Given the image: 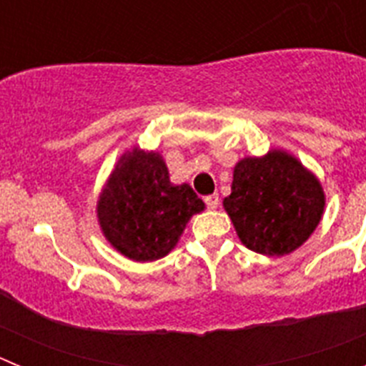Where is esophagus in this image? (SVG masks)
<instances>
[{
    "mask_svg": "<svg viewBox=\"0 0 366 366\" xmlns=\"http://www.w3.org/2000/svg\"><path fill=\"white\" fill-rule=\"evenodd\" d=\"M205 203H207V207L211 209V211H214V209H218V205H219V196L218 194H211V196H207L205 198Z\"/></svg>",
    "mask_w": 366,
    "mask_h": 366,
    "instance_id": "1",
    "label": "esophagus"
}]
</instances>
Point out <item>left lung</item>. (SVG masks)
<instances>
[{
	"instance_id": "8db88e82",
	"label": "left lung",
	"mask_w": 366,
	"mask_h": 366,
	"mask_svg": "<svg viewBox=\"0 0 366 366\" xmlns=\"http://www.w3.org/2000/svg\"><path fill=\"white\" fill-rule=\"evenodd\" d=\"M325 203L315 174L295 155L273 148L234 164L223 209L245 247L266 257H284L312 236Z\"/></svg>"
}]
</instances>
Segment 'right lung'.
<instances>
[{"instance_id":"right-lung-1","label":"right lung","mask_w":366,"mask_h":366,"mask_svg":"<svg viewBox=\"0 0 366 366\" xmlns=\"http://www.w3.org/2000/svg\"><path fill=\"white\" fill-rule=\"evenodd\" d=\"M205 209L190 185H174L159 152L134 147L113 167L97 199L100 231L113 249L135 262L167 257L187 223Z\"/></svg>"}]
</instances>
